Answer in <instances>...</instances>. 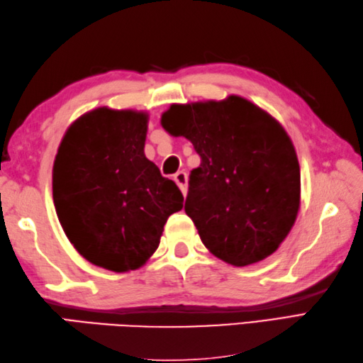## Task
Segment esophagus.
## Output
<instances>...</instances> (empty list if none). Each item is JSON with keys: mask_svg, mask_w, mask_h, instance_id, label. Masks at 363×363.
<instances>
[{"mask_svg": "<svg viewBox=\"0 0 363 363\" xmlns=\"http://www.w3.org/2000/svg\"><path fill=\"white\" fill-rule=\"evenodd\" d=\"M174 182L177 184V187L182 190V194L187 195V173L186 172H177L174 174Z\"/></svg>", "mask_w": 363, "mask_h": 363, "instance_id": "34e87169", "label": "esophagus"}]
</instances>
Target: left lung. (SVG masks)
I'll return each instance as SVG.
<instances>
[{
    "instance_id": "1",
    "label": "left lung",
    "mask_w": 363,
    "mask_h": 363,
    "mask_svg": "<svg viewBox=\"0 0 363 363\" xmlns=\"http://www.w3.org/2000/svg\"><path fill=\"white\" fill-rule=\"evenodd\" d=\"M160 125L201 157L186 213L215 257L234 267L267 259L296 221L301 173L291 138L267 111L238 95L172 104Z\"/></svg>"
}]
</instances>
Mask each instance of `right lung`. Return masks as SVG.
I'll use <instances>...</instances> for the list:
<instances>
[{
    "label": "right lung",
    "mask_w": 363,
    "mask_h": 363,
    "mask_svg": "<svg viewBox=\"0 0 363 363\" xmlns=\"http://www.w3.org/2000/svg\"><path fill=\"white\" fill-rule=\"evenodd\" d=\"M148 113L96 107L74 120L52 165V199L68 240L90 264L126 273L157 250L184 196L145 156Z\"/></svg>",
    "instance_id": "1"
}]
</instances>
